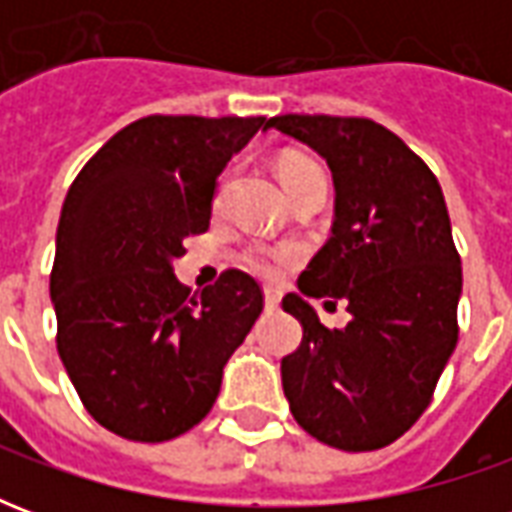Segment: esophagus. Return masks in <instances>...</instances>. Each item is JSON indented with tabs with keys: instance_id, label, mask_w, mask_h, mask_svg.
<instances>
[{
	"instance_id": "1",
	"label": "esophagus",
	"mask_w": 512,
	"mask_h": 512,
	"mask_svg": "<svg viewBox=\"0 0 512 512\" xmlns=\"http://www.w3.org/2000/svg\"><path fill=\"white\" fill-rule=\"evenodd\" d=\"M279 307V293L277 290H266V310H277Z\"/></svg>"
}]
</instances>
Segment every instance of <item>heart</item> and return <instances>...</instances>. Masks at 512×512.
<instances>
[{"label":"heart","mask_w":512,"mask_h":512,"mask_svg":"<svg viewBox=\"0 0 512 512\" xmlns=\"http://www.w3.org/2000/svg\"><path fill=\"white\" fill-rule=\"evenodd\" d=\"M277 175L282 180L285 191L296 189L301 180L312 178V175H323L321 167L310 161V158L296 156V153H288L277 161ZM244 266L257 274V277H277L282 268H288L290 263L299 260V252L296 249H266V246H252L244 252Z\"/></svg>","instance_id":"heart-1"}]
</instances>
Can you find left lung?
Wrapping results in <instances>:
<instances>
[{"mask_svg": "<svg viewBox=\"0 0 512 512\" xmlns=\"http://www.w3.org/2000/svg\"><path fill=\"white\" fill-rule=\"evenodd\" d=\"M266 128L326 158L332 238L282 307L304 329L282 359V389L301 428L345 452L381 450L428 408L458 343L461 255L428 164L367 117L279 115ZM307 298H343L352 321L326 330Z\"/></svg>", "mask_w": 512, "mask_h": 512, "instance_id": "8db88e82", "label": "left lung"}]
</instances>
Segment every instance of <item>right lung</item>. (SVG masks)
I'll use <instances>...</instances> for the list:
<instances>
[{"mask_svg": "<svg viewBox=\"0 0 512 512\" xmlns=\"http://www.w3.org/2000/svg\"><path fill=\"white\" fill-rule=\"evenodd\" d=\"M266 123L142 117L84 164L62 202L57 351L90 417L123 439L153 444L194 428L263 312L244 271L189 296L172 260L186 255V235L208 230L222 169Z\"/></svg>", "mask_w": 512, "mask_h": 512, "instance_id": "1", "label": "right lung"}]
</instances>
